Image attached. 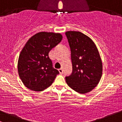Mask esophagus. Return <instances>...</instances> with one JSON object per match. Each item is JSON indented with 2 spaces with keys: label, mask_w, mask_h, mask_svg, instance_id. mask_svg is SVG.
I'll return each instance as SVG.
<instances>
[{
  "label": "esophagus",
  "mask_w": 122,
  "mask_h": 122,
  "mask_svg": "<svg viewBox=\"0 0 122 122\" xmlns=\"http://www.w3.org/2000/svg\"><path fill=\"white\" fill-rule=\"evenodd\" d=\"M59 71L60 74H63V69L62 68H61L59 69Z\"/></svg>",
  "instance_id": "obj_1"
}]
</instances>
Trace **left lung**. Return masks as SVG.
Here are the masks:
<instances>
[{"mask_svg":"<svg viewBox=\"0 0 122 122\" xmlns=\"http://www.w3.org/2000/svg\"><path fill=\"white\" fill-rule=\"evenodd\" d=\"M71 51L72 73L65 77L67 85L80 93L95 88L102 75V62L93 41L85 34L76 31L66 32Z\"/></svg>","mask_w":122,"mask_h":122,"instance_id":"1","label":"left lung"}]
</instances>
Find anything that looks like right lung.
Masks as SVG:
<instances>
[{"label":"right lung","mask_w":122,"mask_h":122,"mask_svg":"<svg viewBox=\"0 0 122 122\" xmlns=\"http://www.w3.org/2000/svg\"><path fill=\"white\" fill-rule=\"evenodd\" d=\"M62 37L61 33L41 32L26 42L17 63L19 75L26 87L41 92L52 85L59 72L53 67L49 53Z\"/></svg>","instance_id":"1"}]
</instances>
